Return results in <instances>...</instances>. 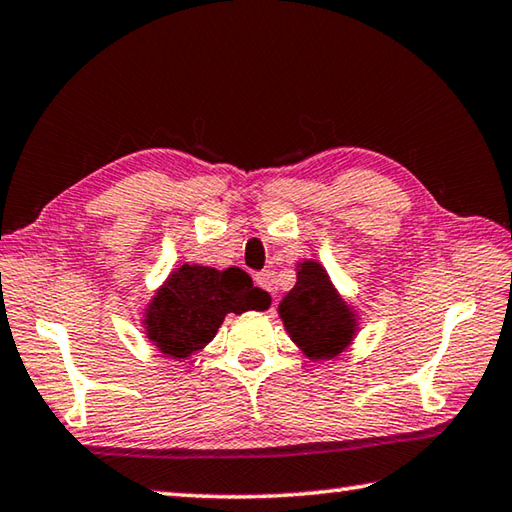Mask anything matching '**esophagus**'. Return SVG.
Returning <instances> with one entry per match:
<instances>
[{"mask_svg":"<svg viewBox=\"0 0 512 512\" xmlns=\"http://www.w3.org/2000/svg\"><path fill=\"white\" fill-rule=\"evenodd\" d=\"M255 284L259 289H264V291H268L273 296V275L268 273V271H262V273H257L255 275Z\"/></svg>","mask_w":512,"mask_h":512,"instance_id":"34e87169","label":"esophagus"}]
</instances>
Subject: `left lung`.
Instances as JSON below:
<instances>
[{"instance_id":"obj_1","label":"left lung","mask_w":512,"mask_h":512,"mask_svg":"<svg viewBox=\"0 0 512 512\" xmlns=\"http://www.w3.org/2000/svg\"><path fill=\"white\" fill-rule=\"evenodd\" d=\"M277 311L291 341L314 361L339 357L350 348L359 329V316L316 259L298 264L296 287L282 298Z\"/></svg>"}]
</instances>
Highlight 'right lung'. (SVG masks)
<instances>
[{
	"label": "right lung",
	"mask_w": 512,
	"mask_h": 512,
	"mask_svg": "<svg viewBox=\"0 0 512 512\" xmlns=\"http://www.w3.org/2000/svg\"><path fill=\"white\" fill-rule=\"evenodd\" d=\"M271 296L253 287L237 266L216 271L212 266L183 264L173 268L144 309L146 339L164 357L187 359L210 343L223 318L244 311H264Z\"/></svg>",
	"instance_id": "obj_1"
}]
</instances>
